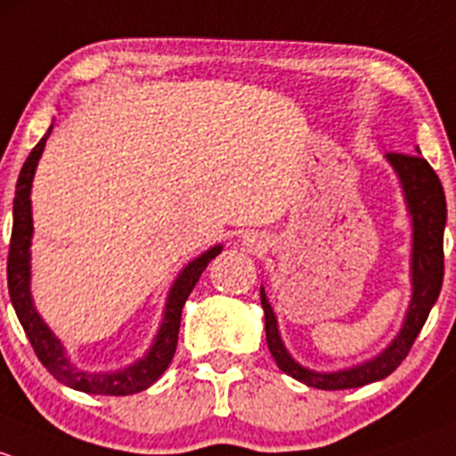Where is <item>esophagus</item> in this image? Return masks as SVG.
Wrapping results in <instances>:
<instances>
[{"mask_svg": "<svg viewBox=\"0 0 456 456\" xmlns=\"http://www.w3.org/2000/svg\"><path fill=\"white\" fill-rule=\"evenodd\" d=\"M246 246H259V243H255V239H246Z\"/></svg>", "mask_w": 456, "mask_h": 456, "instance_id": "1", "label": "esophagus"}]
</instances>
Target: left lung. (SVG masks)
<instances>
[{
  "instance_id": "left-lung-1",
  "label": "left lung",
  "mask_w": 456,
  "mask_h": 456,
  "mask_svg": "<svg viewBox=\"0 0 456 456\" xmlns=\"http://www.w3.org/2000/svg\"><path fill=\"white\" fill-rule=\"evenodd\" d=\"M419 153V149H417ZM387 162L395 171L402 184L403 201L412 224L411 243V303L403 316L402 330L375 358L354 364L349 369L314 370L298 364L289 355L288 346L279 331V321L261 288V305L265 314V340L274 362L283 373L307 387L322 391H342L378 382L391 375L402 364L415 342L417 333L424 327L430 309L437 303L441 283H444V228H445V195L437 173L421 156L387 153Z\"/></svg>"
}]
</instances>
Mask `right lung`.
I'll return each instance as SVG.
<instances>
[{"label": "right lung", "mask_w": 456, "mask_h": 456, "mask_svg": "<svg viewBox=\"0 0 456 456\" xmlns=\"http://www.w3.org/2000/svg\"><path fill=\"white\" fill-rule=\"evenodd\" d=\"M50 131H53V126L37 142V147L32 149L30 156L23 162L21 173H19L15 201H12V234L11 252H8V294H11L12 307H15L19 322H21L37 358L41 360V364L61 384L74 388V391L92 393V395H134V393H140L151 387L159 375L167 370L168 364H171L173 355H175L177 333H180L182 307H184L189 294L193 292L201 272L222 252L224 246L217 243V246L208 248L197 259L191 261L189 265H184V270L177 274L171 289H168L159 330L142 358L118 370L78 369L69 360L63 342L54 336V331L39 316L30 292V246L32 232H35V228H32L30 191L32 180H35L37 164H39L41 153H44Z\"/></svg>", "instance_id": "right-lung-1"}]
</instances>
